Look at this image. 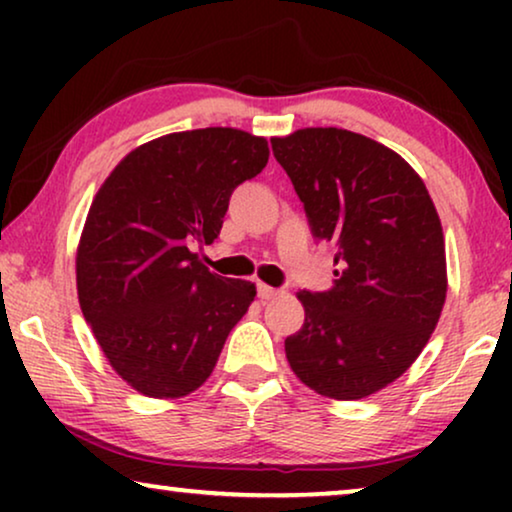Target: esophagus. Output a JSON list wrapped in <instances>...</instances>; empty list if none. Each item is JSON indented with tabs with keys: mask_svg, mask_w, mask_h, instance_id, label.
Listing matches in <instances>:
<instances>
[{
	"mask_svg": "<svg viewBox=\"0 0 512 512\" xmlns=\"http://www.w3.org/2000/svg\"><path fill=\"white\" fill-rule=\"evenodd\" d=\"M279 296V289H275V286H268V284H258V298L261 300H270Z\"/></svg>",
	"mask_w": 512,
	"mask_h": 512,
	"instance_id": "34e87169",
	"label": "esophagus"
}]
</instances>
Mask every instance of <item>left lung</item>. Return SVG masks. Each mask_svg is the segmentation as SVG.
Wrapping results in <instances>:
<instances>
[{"mask_svg": "<svg viewBox=\"0 0 512 512\" xmlns=\"http://www.w3.org/2000/svg\"><path fill=\"white\" fill-rule=\"evenodd\" d=\"M317 240L335 249L331 291H298L305 324L284 340L298 380L359 401L398 380L436 331L445 237L424 181L375 139L342 128L272 137Z\"/></svg>", "mask_w": 512, "mask_h": 512, "instance_id": "obj_1", "label": "left lung"}]
</instances>
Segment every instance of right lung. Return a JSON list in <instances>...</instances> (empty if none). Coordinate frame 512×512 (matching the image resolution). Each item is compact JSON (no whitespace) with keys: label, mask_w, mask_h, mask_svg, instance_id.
I'll use <instances>...</instances> for the list:
<instances>
[{"label":"right lung","mask_w":512,"mask_h":512,"mask_svg":"<svg viewBox=\"0 0 512 512\" xmlns=\"http://www.w3.org/2000/svg\"><path fill=\"white\" fill-rule=\"evenodd\" d=\"M268 139L237 128L172 132L130 151L88 209L76 291L109 366L149 398L207 382L256 284L207 270L193 244L221 233L230 195L268 163Z\"/></svg>","instance_id":"1"}]
</instances>
